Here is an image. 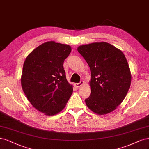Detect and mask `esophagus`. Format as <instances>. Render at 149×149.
I'll list each match as a JSON object with an SVG mask.
<instances>
[{"label":"esophagus","mask_w":149,"mask_h":149,"mask_svg":"<svg viewBox=\"0 0 149 149\" xmlns=\"http://www.w3.org/2000/svg\"><path fill=\"white\" fill-rule=\"evenodd\" d=\"M84 84V81H82V80H81V81H80L79 83H76V84H75V86L76 87H80V86H82V85Z\"/></svg>","instance_id":"34e87169"}]
</instances>
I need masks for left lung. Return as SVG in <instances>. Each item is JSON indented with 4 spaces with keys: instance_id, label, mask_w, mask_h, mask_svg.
<instances>
[{
    "instance_id": "obj_1",
    "label": "left lung",
    "mask_w": 149,
    "mask_h": 149,
    "mask_svg": "<svg viewBox=\"0 0 149 149\" xmlns=\"http://www.w3.org/2000/svg\"><path fill=\"white\" fill-rule=\"evenodd\" d=\"M90 67L91 95L87 107L99 115L112 112L124 100L131 84L128 62L122 51L107 42H95L77 48Z\"/></svg>"
}]
</instances>
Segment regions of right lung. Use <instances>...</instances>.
Instances as JSON below:
<instances>
[{
    "label": "right lung",
    "mask_w": 149,
    "mask_h": 149,
    "mask_svg": "<svg viewBox=\"0 0 149 149\" xmlns=\"http://www.w3.org/2000/svg\"><path fill=\"white\" fill-rule=\"evenodd\" d=\"M71 50L69 45L49 41L25 58L21 77L23 91L33 107L47 116L62 111L73 92L63 69Z\"/></svg>",
    "instance_id": "add662e5"
}]
</instances>
